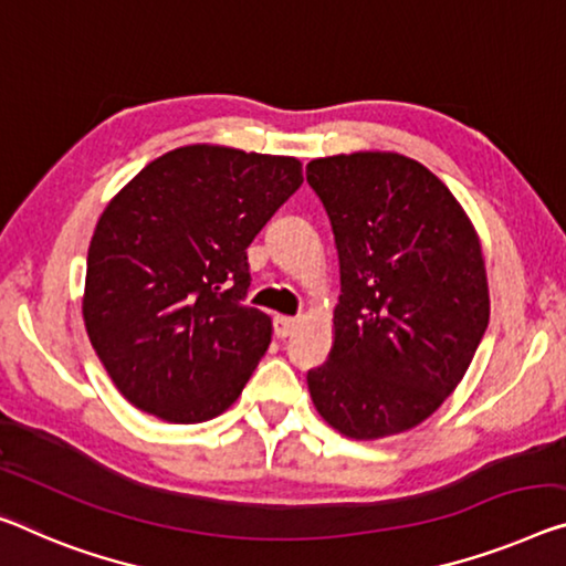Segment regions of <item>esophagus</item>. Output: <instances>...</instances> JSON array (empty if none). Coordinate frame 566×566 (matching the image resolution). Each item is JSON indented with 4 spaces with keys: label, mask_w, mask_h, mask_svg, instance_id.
<instances>
[{
    "label": "esophagus",
    "mask_w": 566,
    "mask_h": 566,
    "mask_svg": "<svg viewBox=\"0 0 566 566\" xmlns=\"http://www.w3.org/2000/svg\"><path fill=\"white\" fill-rule=\"evenodd\" d=\"M295 328H298V318H291V316H275V336L277 338H285L291 336Z\"/></svg>",
    "instance_id": "34e87169"
}]
</instances>
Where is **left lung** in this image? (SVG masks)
<instances>
[{
  "instance_id": "obj_1",
  "label": "left lung",
  "mask_w": 566,
  "mask_h": 566,
  "mask_svg": "<svg viewBox=\"0 0 566 566\" xmlns=\"http://www.w3.org/2000/svg\"><path fill=\"white\" fill-rule=\"evenodd\" d=\"M342 273L334 346L308 371L318 415L352 440L412 430L460 385L489 326L481 240L453 192L395 151L313 159Z\"/></svg>"
}]
</instances>
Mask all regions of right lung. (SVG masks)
Returning <instances> with one entry per match:
<instances>
[{"instance_id": "obj_1", "label": "right lung", "mask_w": 566, "mask_h": 566, "mask_svg": "<svg viewBox=\"0 0 566 566\" xmlns=\"http://www.w3.org/2000/svg\"><path fill=\"white\" fill-rule=\"evenodd\" d=\"M295 156L192 144L159 156L95 224L83 321L120 395L195 424L240 397L271 344L245 306L248 245L301 187Z\"/></svg>"}]
</instances>
